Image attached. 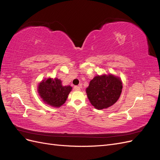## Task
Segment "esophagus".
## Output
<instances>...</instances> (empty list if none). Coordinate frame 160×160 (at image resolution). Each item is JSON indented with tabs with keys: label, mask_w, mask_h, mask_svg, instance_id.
Returning <instances> with one entry per match:
<instances>
[{
	"label": "esophagus",
	"mask_w": 160,
	"mask_h": 160,
	"mask_svg": "<svg viewBox=\"0 0 160 160\" xmlns=\"http://www.w3.org/2000/svg\"><path fill=\"white\" fill-rule=\"evenodd\" d=\"M74 89L75 91H80L81 90V88L79 86H75L74 87Z\"/></svg>",
	"instance_id": "esophagus-1"
}]
</instances>
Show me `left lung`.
I'll use <instances>...</instances> for the list:
<instances>
[{
  "instance_id": "8db88e82",
  "label": "left lung",
  "mask_w": 160,
  "mask_h": 160,
  "mask_svg": "<svg viewBox=\"0 0 160 160\" xmlns=\"http://www.w3.org/2000/svg\"><path fill=\"white\" fill-rule=\"evenodd\" d=\"M122 81L113 75L95 76L86 89L90 103L97 109H103L113 105L122 91Z\"/></svg>"
}]
</instances>
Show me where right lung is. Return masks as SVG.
<instances>
[{
  "instance_id": "obj_1",
  "label": "right lung",
  "mask_w": 160,
  "mask_h": 160,
  "mask_svg": "<svg viewBox=\"0 0 160 160\" xmlns=\"http://www.w3.org/2000/svg\"><path fill=\"white\" fill-rule=\"evenodd\" d=\"M71 86H62L60 79L49 78L42 80L38 86V93L44 102L54 108L64 104L71 92Z\"/></svg>"
}]
</instances>
